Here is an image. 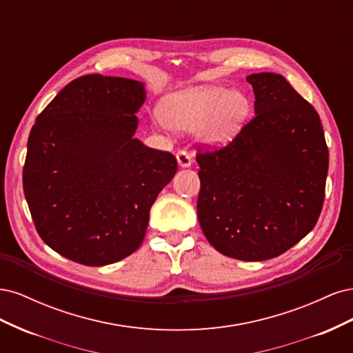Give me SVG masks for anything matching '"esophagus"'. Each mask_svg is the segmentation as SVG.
Instances as JSON below:
<instances>
[{
  "label": "esophagus",
  "instance_id": "1",
  "mask_svg": "<svg viewBox=\"0 0 353 353\" xmlns=\"http://www.w3.org/2000/svg\"><path fill=\"white\" fill-rule=\"evenodd\" d=\"M176 162L181 168H190L191 163H193V159H191V156L187 152L181 150L176 153Z\"/></svg>",
  "mask_w": 353,
  "mask_h": 353
}]
</instances>
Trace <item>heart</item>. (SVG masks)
I'll return each mask as SVG.
<instances>
[{
  "label": "heart",
  "mask_w": 353,
  "mask_h": 353,
  "mask_svg": "<svg viewBox=\"0 0 353 353\" xmlns=\"http://www.w3.org/2000/svg\"><path fill=\"white\" fill-rule=\"evenodd\" d=\"M250 100L237 90L197 87L169 94L160 103L156 122L176 131L200 128V141L219 148L234 140L248 121Z\"/></svg>",
  "instance_id": "obj_1"
}]
</instances>
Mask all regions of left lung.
<instances>
[{"label": "left lung", "mask_w": 353, "mask_h": 353, "mask_svg": "<svg viewBox=\"0 0 353 353\" xmlns=\"http://www.w3.org/2000/svg\"><path fill=\"white\" fill-rule=\"evenodd\" d=\"M254 117L221 150L199 153L197 216L219 253L272 259L312 231L328 148L321 121L283 74L252 73Z\"/></svg>", "instance_id": "obj_1"}]
</instances>
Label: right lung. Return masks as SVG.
<instances>
[{
	"label": "right lung",
	"mask_w": 353,
	"mask_h": 353,
	"mask_svg": "<svg viewBox=\"0 0 353 353\" xmlns=\"http://www.w3.org/2000/svg\"><path fill=\"white\" fill-rule=\"evenodd\" d=\"M145 97L140 81L85 74L32 126L25 197L39 237L73 262L103 266L134 253L176 172L172 154L134 137Z\"/></svg>",
	"instance_id": "1"
}]
</instances>
